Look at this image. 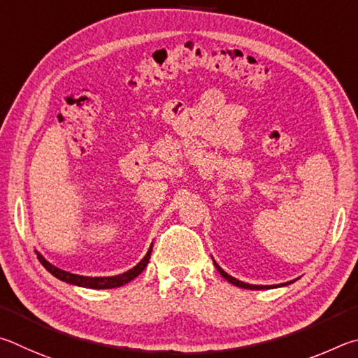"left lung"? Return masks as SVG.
I'll list each match as a JSON object with an SVG mask.
<instances>
[{
  "label": "left lung",
  "instance_id": "8db88e82",
  "mask_svg": "<svg viewBox=\"0 0 358 358\" xmlns=\"http://www.w3.org/2000/svg\"><path fill=\"white\" fill-rule=\"evenodd\" d=\"M214 266L217 267V271L220 272V275L222 277L227 280V281H229L231 285H236L237 287H243V289H268V287H273V286H255V285H247V283H243V281H239V280H236V278H233L231 277V275H228L227 272L223 271L222 267H218L215 262H214ZM286 285H289V283H285V285H281V286H286Z\"/></svg>",
  "mask_w": 358,
  "mask_h": 358
}]
</instances>
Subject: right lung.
Here are the masks:
<instances>
[{"label": "right lung", "instance_id": "right-lung-1", "mask_svg": "<svg viewBox=\"0 0 358 358\" xmlns=\"http://www.w3.org/2000/svg\"><path fill=\"white\" fill-rule=\"evenodd\" d=\"M150 252H152V247L149 248L146 256H144V258L138 262V266L130 268L129 272H125L122 275H116V277H102V278L100 277H94V278L81 277V275H73V273H69L66 271H61V268L52 266L48 261L43 259L39 253H37V259L41 261V264L45 267L47 271L53 275V277L66 281V283L83 286V287H91V289H111V287H119L125 283H129V281H131L134 278H136L138 275H140L144 268H146L149 258H150Z\"/></svg>", "mask_w": 358, "mask_h": 358}]
</instances>
